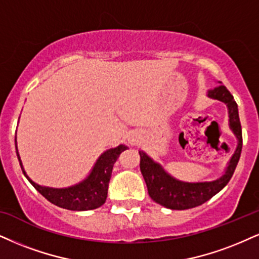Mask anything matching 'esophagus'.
<instances>
[{
    "instance_id": "esophagus-1",
    "label": "esophagus",
    "mask_w": 259,
    "mask_h": 259,
    "mask_svg": "<svg viewBox=\"0 0 259 259\" xmlns=\"http://www.w3.org/2000/svg\"><path fill=\"white\" fill-rule=\"evenodd\" d=\"M137 139H138L137 137H132V138H130V142L131 143H137Z\"/></svg>"
}]
</instances>
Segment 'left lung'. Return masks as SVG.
<instances>
[{"label":"left lung","instance_id":"1","mask_svg":"<svg viewBox=\"0 0 259 259\" xmlns=\"http://www.w3.org/2000/svg\"><path fill=\"white\" fill-rule=\"evenodd\" d=\"M221 84V82H220ZM207 97L221 101L227 104L229 114V127L238 139V146L229 159L226 173L221 178L205 183H184L169 175L161 164L156 163L145 154L139 151L140 171L144 178L149 196L162 206L171 210H185L202 205L226 186L234 174L241 155L242 133L239 119L238 104L225 85H219L207 92Z\"/></svg>","mask_w":259,"mask_h":259}]
</instances>
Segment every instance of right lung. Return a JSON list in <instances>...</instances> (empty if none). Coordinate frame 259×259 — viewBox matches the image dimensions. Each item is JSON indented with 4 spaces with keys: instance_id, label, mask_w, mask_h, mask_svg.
<instances>
[{
    "instance_id": "1",
    "label": "right lung",
    "mask_w": 259,
    "mask_h": 259,
    "mask_svg": "<svg viewBox=\"0 0 259 259\" xmlns=\"http://www.w3.org/2000/svg\"><path fill=\"white\" fill-rule=\"evenodd\" d=\"M15 145H17V139H15ZM124 150H127V146L124 145H119L114 149L107 150L100 156V158L97 159L92 168L91 173L84 181L66 188L46 187L33 183L22 168L18 149L17 155L22 173L41 196L46 197L50 203L63 207V209L73 210V211H85V210L97 209L105 203L114 163Z\"/></svg>"
}]
</instances>
